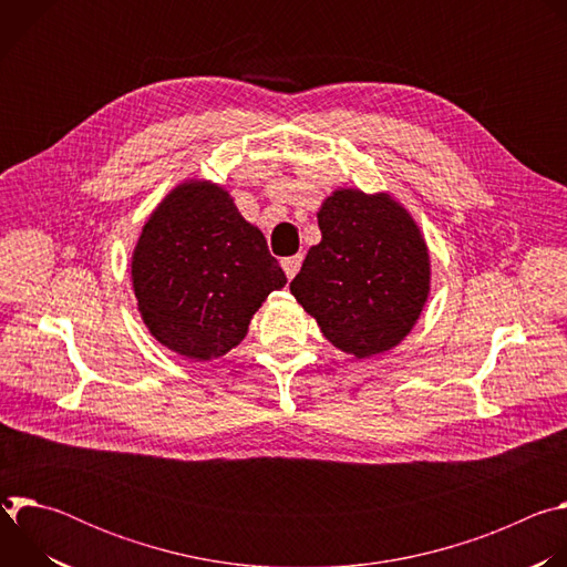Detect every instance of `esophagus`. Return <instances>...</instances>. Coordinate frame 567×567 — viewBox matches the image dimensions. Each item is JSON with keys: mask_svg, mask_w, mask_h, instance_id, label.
<instances>
[{"mask_svg": "<svg viewBox=\"0 0 567 567\" xmlns=\"http://www.w3.org/2000/svg\"><path fill=\"white\" fill-rule=\"evenodd\" d=\"M300 265H302V254H296V256H289L282 260V269L289 280L300 271Z\"/></svg>", "mask_w": 567, "mask_h": 567, "instance_id": "34e87169", "label": "esophagus"}]
</instances>
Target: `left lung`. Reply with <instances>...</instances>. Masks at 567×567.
<instances>
[{
	"label": "left lung",
	"mask_w": 567,
	"mask_h": 567,
	"mask_svg": "<svg viewBox=\"0 0 567 567\" xmlns=\"http://www.w3.org/2000/svg\"><path fill=\"white\" fill-rule=\"evenodd\" d=\"M320 241L289 289L332 346L368 359L403 341L429 298L420 226L390 195L341 188L318 210Z\"/></svg>",
	"instance_id": "1"
}]
</instances>
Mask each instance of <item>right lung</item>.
I'll return each mask as SVG.
<instances>
[{
  "label": "right lung",
  "mask_w": 567,
  "mask_h": 567,
  "mask_svg": "<svg viewBox=\"0 0 567 567\" xmlns=\"http://www.w3.org/2000/svg\"><path fill=\"white\" fill-rule=\"evenodd\" d=\"M285 282L265 235L208 182H186L161 202L132 256L134 296L150 334L195 361L235 348Z\"/></svg>",
  "instance_id": "obj_1"
}]
</instances>
